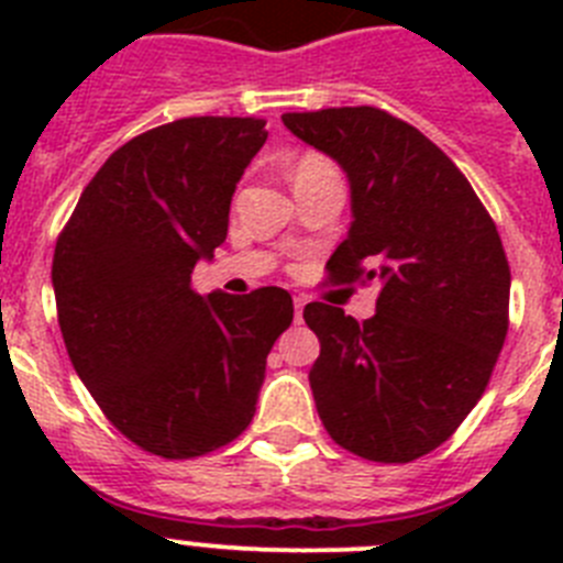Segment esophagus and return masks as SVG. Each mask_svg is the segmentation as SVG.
Segmentation results:
<instances>
[{"mask_svg":"<svg viewBox=\"0 0 563 563\" xmlns=\"http://www.w3.org/2000/svg\"><path fill=\"white\" fill-rule=\"evenodd\" d=\"M305 305H307V296L292 298V307H296V321H301V316H305Z\"/></svg>","mask_w":563,"mask_h":563,"instance_id":"obj_1","label":"esophagus"}]
</instances>
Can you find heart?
Segmentation results:
<instances>
[{
	"label": "heart",
	"instance_id": "1",
	"mask_svg": "<svg viewBox=\"0 0 563 563\" xmlns=\"http://www.w3.org/2000/svg\"><path fill=\"white\" fill-rule=\"evenodd\" d=\"M332 174H338L335 163H332L330 157H324V154H316V152L298 154L290 166L292 188L305 186V183H312V180H321V177H332Z\"/></svg>",
	"mask_w": 563,
	"mask_h": 563
}]
</instances>
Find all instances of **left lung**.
Masks as SVG:
<instances>
[{
	"label": "left lung",
	"instance_id": "8db88e82",
	"mask_svg": "<svg viewBox=\"0 0 563 563\" xmlns=\"http://www.w3.org/2000/svg\"><path fill=\"white\" fill-rule=\"evenodd\" d=\"M282 121L350 177L352 225L330 282H380L363 324L324 301L305 307L321 341L318 417L363 460H420L460 429L499 361L510 265L496 222L449 154L395 114L338 107Z\"/></svg>",
	"mask_w": 563,
	"mask_h": 563
}]
</instances>
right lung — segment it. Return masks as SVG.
<instances>
[{
  "label": "right lung",
  "mask_w": 563,
  "mask_h": 563,
  "mask_svg": "<svg viewBox=\"0 0 563 563\" xmlns=\"http://www.w3.org/2000/svg\"><path fill=\"white\" fill-rule=\"evenodd\" d=\"M262 118H180L112 152L58 233L53 290L78 377L146 454L194 460L251 426L273 343L292 321L282 287L200 292L194 265L228 236Z\"/></svg>",
  "instance_id": "obj_1"
}]
</instances>
